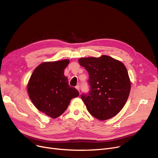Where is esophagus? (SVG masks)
<instances>
[{"instance_id":"34e87169","label":"esophagus","mask_w":158,"mask_h":158,"mask_svg":"<svg viewBox=\"0 0 158 158\" xmlns=\"http://www.w3.org/2000/svg\"><path fill=\"white\" fill-rule=\"evenodd\" d=\"M76 88L79 91H79H80V86H79V85H77V86H76Z\"/></svg>"}]
</instances>
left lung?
Wrapping results in <instances>:
<instances>
[{
    "label": "left lung",
    "instance_id": "1",
    "mask_svg": "<svg viewBox=\"0 0 158 158\" xmlns=\"http://www.w3.org/2000/svg\"><path fill=\"white\" fill-rule=\"evenodd\" d=\"M79 63L89 74L90 90L81 95L88 112L100 120L113 117L123 108L130 93L126 66L108 56L82 57Z\"/></svg>",
    "mask_w": 158,
    "mask_h": 158
}]
</instances>
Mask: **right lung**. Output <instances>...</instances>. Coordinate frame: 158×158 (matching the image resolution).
Segmentation results:
<instances>
[{
	"label": "right lung",
	"mask_w": 158,
	"mask_h": 158,
	"mask_svg": "<svg viewBox=\"0 0 158 158\" xmlns=\"http://www.w3.org/2000/svg\"><path fill=\"white\" fill-rule=\"evenodd\" d=\"M69 60L45 62L33 71L27 86L29 98L36 108L52 118L60 117L71 99L79 93L69 86L64 70Z\"/></svg>",
	"instance_id": "1"
}]
</instances>
